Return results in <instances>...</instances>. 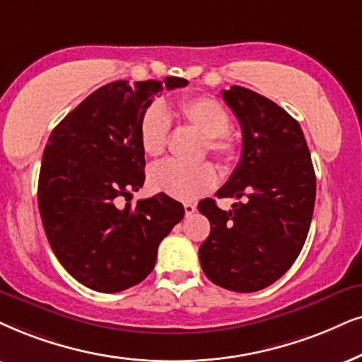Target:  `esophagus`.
Returning <instances> with one entry per match:
<instances>
[{"label":"esophagus","instance_id":"esophagus-1","mask_svg":"<svg viewBox=\"0 0 362 362\" xmlns=\"http://www.w3.org/2000/svg\"><path fill=\"white\" fill-rule=\"evenodd\" d=\"M184 209H185V215H192L197 210V205L192 202H187V204H184Z\"/></svg>","mask_w":362,"mask_h":362}]
</instances>
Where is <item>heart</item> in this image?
Wrapping results in <instances>:
<instances>
[{
    "instance_id": "b5f03b06",
    "label": "heart",
    "mask_w": 362,
    "mask_h": 362,
    "mask_svg": "<svg viewBox=\"0 0 362 362\" xmlns=\"http://www.w3.org/2000/svg\"><path fill=\"white\" fill-rule=\"evenodd\" d=\"M177 115L185 127L202 135V153L214 155L223 167H230L239 157V141L230 134V117L221 102L210 97L184 98L177 107ZM170 134V117L162 103H152L141 113L139 140L145 155L158 157L167 147ZM217 173L210 163L194 167L162 162L150 168L148 185L177 200H194L212 189Z\"/></svg>"
}]
</instances>
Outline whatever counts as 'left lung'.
<instances>
[{
    "mask_svg": "<svg viewBox=\"0 0 362 362\" xmlns=\"http://www.w3.org/2000/svg\"><path fill=\"white\" fill-rule=\"evenodd\" d=\"M223 102L242 128L239 165L217 192L242 199L232 210L199 204L210 234L199 249L205 276L234 292H255L289 271L313 221L315 173L300 125L272 100L234 85Z\"/></svg>",
    "mask_w": 362,
    "mask_h": 362,
    "instance_id": "left-lung-1",
    "label": "left lung"
}]
</instances>
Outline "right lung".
Here are the masks:
<instances>
[{"instance_id": "1", "label": "right lung", "mask_w": 362, "mask_h": 362, "mask_svg": "<svg viewBox=\"0 0 362 362\" xmlns=\"http://www.w3.org/2000/svg\"><path fill=\"white\" fill-rule=\"evenodd\" d=\"M187 85L178 76L112 81L49 135L38 180L41 222L59 264L90 289L120 292L144 281L158 244L184 218V205L165 194L125 207L118 200L145 182L141 113L163 88Z\"/></svg>"}]
</instances>
